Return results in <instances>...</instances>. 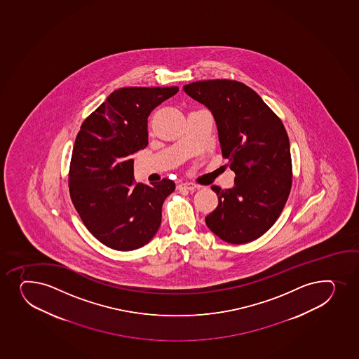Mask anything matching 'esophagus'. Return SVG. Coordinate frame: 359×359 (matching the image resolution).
Masks as SVG:
<instances>
[{
  "instance_id": "34e87169",
  "label": "esophagus",
  "mask_w": 359,
  "mask_h": 359,
  "mask_svg": "<svg viewBox=\"0 0 359 359\" xmlns=\"http://www.w3.org/2000/svg\"><path fill=\"white\" fill-rule=\"evenodd\" d=\"M180 189H189V191H196L199 189V186L193 184V182H182L180 185L177 186Z\"/></svg>"
}]
</instances>
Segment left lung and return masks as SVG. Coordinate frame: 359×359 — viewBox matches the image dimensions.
Instances as JSON below:
<instances>
[{
  "label": "left lung",
  "mask_w": 359,
  "mask_h": 359,
  "mask_svg": "<svg viewBox=\"0 0 359 359\" xmlns=\"http://www.w3.org/2000/svg\"><path fill=\"white\" fill-rule=\"evenodd\" d=\"M184 91L212 114L222 154L236 175L231 189L211 187L218 206L205 223L228 243H249L273 226L290 196L287 131L262 98L239 81H194Z\"/></svg>",
  "instance_id": "8db88e82"
}]
</instances>
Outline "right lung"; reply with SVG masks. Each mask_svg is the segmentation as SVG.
I'll return each mask as SVG.
<instances>
[{
    "mask_svg": "<svg viewBox=\"0 0 359 359\" xmlns=\"http://www.w3.org/2000/svg\"><path fill=\"white\" fill-rule=\"evenodd\" d=\"M179 91L122 88L109 95L81 124L69 166V194L83 223L100 243L120 251L151 242L161 225L170 179L134 182L133 154L148 144V116Z\"/></svg>",
    "mask_w": 359,
    "mask_h": 359,
    "instance_id": "add662e5",
    "label": "right lung"
}]
</instances>
